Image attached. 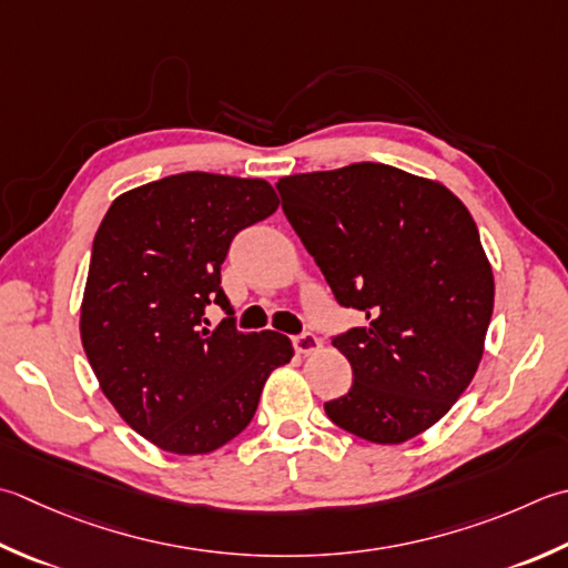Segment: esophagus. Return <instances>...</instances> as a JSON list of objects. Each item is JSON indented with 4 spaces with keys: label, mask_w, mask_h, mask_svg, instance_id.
<instances>
[{
    "label": "esophagus",
    "mask_w": 568,
    "mask_h": 568,
    "mask_svg": "<svg viewBox=\"0 0 568 568\" xmlns=\"http://www.w3.org/2000/svg\"><path fill=\"white\" fill-rule=\"evenodd\" d=\"M293 347L297 354H315L322 349V339L313 332H305V335L293 337Z\"/></svg>",
    "instance_id": "obj_1"
}]
</instances>
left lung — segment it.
Segmentation results:
<instances>
[{"instance_id": "8db88e82", "label": "left lung", "mask_w": 568, "mask_h": 568, "mask_svg": "<svg viewBox=\"0 0 568 568\" xmlns=\"http://www.w3.org/2000/svg\"><path fill=\"white\" fill-rule=\"evenodd\" d=\"M283 211L337 303L352 388L332 424L396 446L448 414L483 359L495 277L470 211L440 182L379 162L277 180Z\"/></svg>"}]
</instances>
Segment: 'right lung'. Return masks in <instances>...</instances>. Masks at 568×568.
Wrapping results in <instances>:
<instances>
[{
    "mask_svg": "<svg viewBox=\"0 0 568 568\" xmlns=\"http://www.w3.org/2000/svg\"><path fill=\"white\" fill-rule=\"evenodd\" d=\"M265 180L184 172L120 194L100 224L81 303V342L122 420L154 446L204 455L251 424L271 372L293 359L277 332L202 325L233 236L268 219Z\"/></svg>",
    "mask_w": 568,
    "mask_h": 568,
    "instance_id": "1",
    "label": "right lung"
}]
</instances>
